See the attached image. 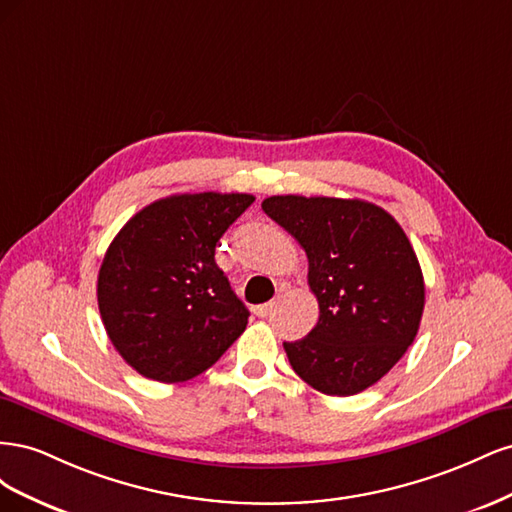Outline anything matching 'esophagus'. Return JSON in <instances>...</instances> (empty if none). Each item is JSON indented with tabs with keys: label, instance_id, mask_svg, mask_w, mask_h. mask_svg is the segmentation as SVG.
<instances>
[{
	"label": "esophagus",
	"instance_id": "34e87169",
	"mask_svg": "<svg viewBox=\"0 0 512 512\" xmlns=\"http://www.w3.org/2000/svg\"><path fill=\"white\" fill-rule=\"evenodd\" d=\"M275 309V303L273 301H269V303H262V305H256L254 307V314L256 316H260V318H267L271 312Z\"/></svg>",
	"mask_w": 512,
	"mask_h": 512
}]
</instances>
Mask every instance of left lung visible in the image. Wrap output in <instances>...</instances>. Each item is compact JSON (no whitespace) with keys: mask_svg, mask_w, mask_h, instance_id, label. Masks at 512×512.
<instances>
[{"mask_svg":"<svg viewBox=\"0 0 512 512\" xmlns=\"http://www.w3.org/2000/svg\"><path fill=\"white\" fill-rule=\"evenodd\" d=\"M262 211L299 241L318 324L284 342L292 369L324 395L376 384L414 342L425 307L418 258L391 213L359 198L271 196Z\"/></svg>","mask_w":512,"mask_h":512,"instance_id":"obj_1","label":"left lung"}]
</instances>
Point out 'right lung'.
<instances>
[{"label":"right lung","instance_id":"add662e5","mask_svg":"<svg viewBox=\"0 0 512 512\" xmlns=\"http://www.w3.org/2000/svg\"><path fill=\"white\" fill-rule=\"evenodd\" d=\"M252 194H175L138 211L108 245L98 307L115 350L138 374H203L245 331L247 307L215 265V245Z\"/></svg>","mask_w":512,"mask_h":512}]
</instances>
